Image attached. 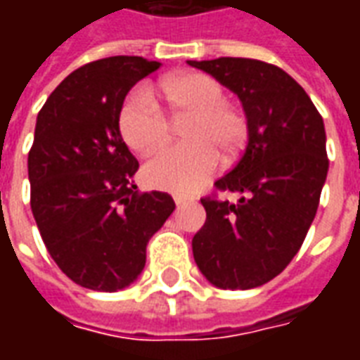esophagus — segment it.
<instances>
[{"label": "esophagus", "mask_w": 360, "mask_h": 360, "mask_svg": "<svg viewBox=\"0 0 360 360\" xmlns=\"http://www.w3.org/2000/svg\"><path fill=\"white\" fill-rule=\"evenodd\" d=\"M187 202H193V196L175 195V204H177V206H183V204H187Z\"/></svg>", "instance_id": "esophagus-1"}]
</instances>
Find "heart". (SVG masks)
I'll return each instance as SVG.
<instances>
[{"label":"heart","mask_w":360,"mask_h":360,"mask_svg":"<svg viewBox=\"0 0 360 360\" xmlns=\"http://www.w3.org/2000/svg\"><path fill=\"white\" fill-rule=\"evenodd\" d=\"M175 121L187 119L183 136L188 144L162 152L144 167L150 187L191 193L210 179L221 154L231 162L247 142V117L227 102L224 84L204 73H183L160 82ZM119 131L129 148L148 158L172 142V125L144 90L127 98L119 111Z\"/></svg>","instance_id":"1"}]
</instances>
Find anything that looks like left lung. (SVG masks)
<instances>
[{
  "label": "left lung",
  "mask_w": 360,
  "mask_h": 360,
  "mask_svg": "<svg viewBox=\"0 0 360 360\" xmlns=\"http://www.w3.org/2000/svg\"><path fill=\"white\" fill-rule=\"evenodd\" d=\"M239 96L249 141L231 172L214 183L241 193L231 204L200 198L206 224L193 237L204 278L219 289H252L285 270L316 216L328 175L322 115L293 77L247 58L188 61Z\"/></svg>",
  "instance_id": "1"
}]
</instances>
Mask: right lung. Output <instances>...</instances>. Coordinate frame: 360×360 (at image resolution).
<instances>
[{"instance_id":"1","label":"right lung","mask_w":360,"mask_h":360,"mask_svg":"<svg viewBox=\"0 0 360 360\" xmlns=\"http://www.w3.org/2000/svg\"><path fill=\"white\" fill-rule=\"evenodd\" d=\"M158 61L115 56L67 77L36 119L30 208L53 262L75 283L117 291L139 278L150 237L175 210L167 193L139 195L136 158L119 133L129 90Z\"/></svg>"}]
</instances>
